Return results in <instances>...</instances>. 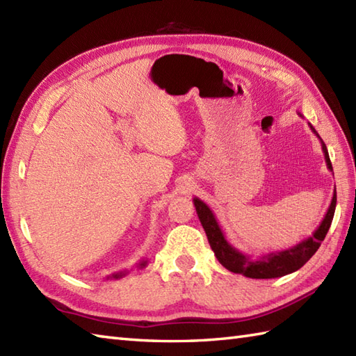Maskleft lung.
Instances as JSON below:
<instances>
[{
  "mask_svg": "<svg viewBox=\"0 0 356 356\" xmlns=\"http://www.w3.org/2000/svg\"><path fill=\"white\" fill-rule=\"evenodd\" d=\"M309 127H311V130L316 138L321 140L320 134L316 133L315 128L311 124H309ZM321 149L324 153V159H326L327 168L332 171L327 148L324 145L323 140ZM193 202L195 211H197L199 220L203 226V229L207 232L209 246L214 251V255L217 257V260L220 261L222 266L234 272V274H241L249 278H278L298 270L316 251H318L321 241L326 237V234L330 228L332 218H334L335 214L337 190L334 191V197H332L326 216H324L323 222L311 237L301 240L300 243L295 246L282 249V251H272L268 254H263L260 257H257V259H252L251 255L240 252L237 248H234L229 243L228 238L225 236V232L220 228V225H218L214 213L205 202L200 200L199 197H194Z\"/></svg>",
  "mask_w": 356,
  "mask_h": 356,
  "instance_id": "left-lung-1",
  "label": "left lung"
}]
</instances>
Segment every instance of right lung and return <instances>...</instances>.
Listing matches in <instances>:
<instances>
[{
	"mask_svg": "<svg viewBox=\"0 0 356 356\" xmlns=\"http://www.w3.org/2000/svg\"><path fill=\"white\" fill-rule=\"evenodd\" d=\"M147 259H142V260H139V263H138V268L139 269H142V268H145L147 266ZM128 274V270L127 269H122V270H118V272H113V274H110V275H107V280L108 278H122V277H125Z\"/></svg>",
	"mask_w": 356,
	"mask_h": 356,
	"instance_id": "1",
	"label": "right lung"
}]
</instances>
